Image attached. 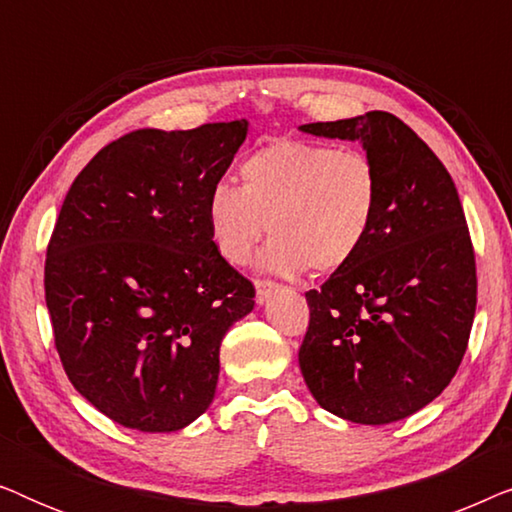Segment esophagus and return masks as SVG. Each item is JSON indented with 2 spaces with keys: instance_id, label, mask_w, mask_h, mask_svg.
Instances as JSON below:
<instances>
[{
  "instance_id": "1",
  "label": "esophagus",
  "mask_w": 512,
  "mask_h": 512,
  "mask_svg": "<svg viewBox=\"0 0 512 512\" xmlns=\"http://www.w3.org/2000/svg\"><path fill=\"white\" fill-rule=\"evenodd\" d=\"M272 291H277L275 282H265V279H258V282H256V303L263 305L265 300L270 298Z\"/></svg>"
}]
</instances>
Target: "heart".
Masks as SVG:
<instances>
[{"label": "heart", "mask_w": 512, "mask_h": 512, "mask_svg": "<svg viewBox=\"0 0 512 512\" xmlns=\"http://www.w3.org/2000/svg\"><path fill=\"white\" fill-rule=\"evenodd\" d=\"M242 186L221 179L207 193L214 249L233 265L251 261L268 228L263 268L293 277L345 268L366 244L380 209V174L359 149L277 139L240 165Z\"/></svg>", "instance_id": "b5f03b06"}]
</instances>
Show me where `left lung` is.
Wrapping results in <instances>:
<instances>
[{"label": "left lung", "instance_id": "8db88e82", "mask_svg": "<svg viewBox=\"0 0 512 512\" xmlns=\"http://www.w3.org/2000/svg\"><path fill=\"white\" fill-rule=\"evenodd\" d=\"M298 130L359 142L380 174L366 244L305 293L300 373L331 415L398 422L443 394L471 335L478 279L457 188L436 153L387 111Z\"/></svg>", "mask_w": 512, "mask_h": 512}]
</instances>
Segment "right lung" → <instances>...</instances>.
Segmentation results:
<instances>
[{"mask_svg":"<svg viewBox=\"0 0 512 512\" xmlns=\"http://www.w3.org/2000/svg\"><path fill=\"white\" fill-rule=\"evenodd\" d=\"M249 121L137 130L74 179L46 251V307L74 389L116 424L186 429L214 401L219 347L254 286L214 249L207 193Z\"/></svg>","mask_w":512,"mask_h":512,"instance_id":"1","label":"right lung"}]
</instances>
